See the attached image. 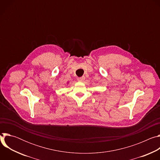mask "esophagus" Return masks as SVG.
I'll list each match as a JSON object with an SVG mask.
<instances>
[{
  "label": "esophagus",
  "mask_w": 160,
  "mask_h": 160,
  "mask_svg": "<svg viewBox=\"0 0 160 160\" xmlns=\"http://www.w3.org/2000/svg\"><path fill=\"white\" fill-rule=\"evenodd\" d=\"M85 79V78L84 76H83V77H80V78H78V80L79 82H83V81H84Z\"/></svg>",
  "instance_id": "esophagus-1"
}]
</instances>
